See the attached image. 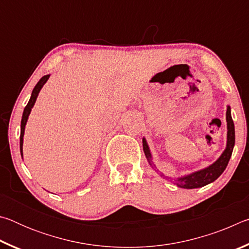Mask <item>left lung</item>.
Instances as JSON below:
<instances>
[{"instance_id":"obj_1","label":"left lung","mask_w":249,"mask_h":249,"mask_svg":"<svg viewBox=\"0 0 249 249\" xmlns=\"http://www.w3.org/2000/svg\"><path fill=\"white\" fill-rule=\"evenodd\" d=\"M226 122H227V142H226V148L223 151L222 155L217 158L216 161H214L212 165L204 168V169L197 170L192 172V174L185 175L182 177H178V178H167L163 175L161 177L166 179L174 180V183L177 184V187L183 188V189H196L204 187V185L209 184L213 181H215L218 177H220L223 171L225 170V168L229 163L231 153H233V148L235 145V127H234V122L231 120V107L227 105L226 109ZM142 149L147 160H148L149 165L151 167H155L153 163V157H151V153L149 149V146L147 144L145 138H142Z\"/></svg>"}]
</instances>
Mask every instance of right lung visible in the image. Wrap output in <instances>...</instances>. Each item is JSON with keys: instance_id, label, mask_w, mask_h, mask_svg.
Wrapping results in <instances>:
<instances>
[{"instance_id": "right-lung-1", "label": "right lung", "mask_w": 249, "mask_h": 249, "mask_svg": "<svg viewBox=\"0 0 249 249\" xmlns=\"http://www.w3.org/2000/svg\"><path fill=\"white\" fill-rule=\"evenodd\" d=\"M50 74L47 75H44L43 78H41L37 84L34 88V90L32 92V95H31V99H29L28 103L26 107L24 108V112H23V116H22V122H20V137H19V149H20V155H22V158H23V141H24V133H25V126H26L27 123V120H28V116L31 114V111L34 107V104H35L36 100H37V96H38V93L41 90V88L44 87V84L47 82V80L49 79Z\"/></svg>"}]
</instances>
